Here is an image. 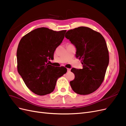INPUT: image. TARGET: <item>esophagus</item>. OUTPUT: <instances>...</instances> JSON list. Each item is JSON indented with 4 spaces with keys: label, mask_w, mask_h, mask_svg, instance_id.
Returning a JSON list of instances; mask_svg holds the SVG:
<instances>
[{
    "label": "esophagus",
    "mask_w": 126,
    "mask_h": 126,
    "mask_svg": "<svg viewBox=\"0 0 126 126\" xmlns=\"http://www.w3.org/2000/svg\"><path fill=\"white\" fill-rule=\"evenodd\" d=\"M70 70H71L70 69H69V68H67V71L68 72H70Z\"/></svg>",
    "instance_id": "esophagus-1"
}]
</instances>
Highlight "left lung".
Listing matches in <instances>:
<instances>
[{
  "label": "left lung",
  "instance_id": "8db88e82",
  "mask_svg": "<svg viewBox=\"0 0 126 126\" xmlns=\"http://www.w3.org/2000/svg\"><path fill=\"white\" fill-rule=\"evenodd\" d=\"M65 37L76 48V57L81 60L82 69L72 68L75 74L70 82L72 89L79 94H88L96 91L104 81L109 64V52L104 38L86 27L69 30Z\"/></svg>",
  "mask_w": 126,
  "mask_h": 126
}]
</instances>
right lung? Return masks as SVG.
Instances as JSON below:
<instances>
[{
    "mask_svg": "<svg viewBox=\"0 0 126 126\" xmlns=\"http://www.w3.org/2000/svg\"><path fill=\"white\" fill-rule=\"evenodd\" d=\"M66 30L56 32L47 28H37L21 39L17 51L18 73L28 88L40 96L52 93L57 79L67 68L49 64L54 52L62 43Z\"/></svg>",
    "mask_w": 126,
    "mask_h": 126,
    "instance_id": "add662e5",
    "label": "right lung"
}]
</instances>
